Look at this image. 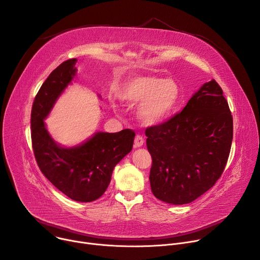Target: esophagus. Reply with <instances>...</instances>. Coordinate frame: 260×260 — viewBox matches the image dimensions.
Here are the masks:
<instances>
[{"mask_svg": "<svg viewBox=\"0 0 260 260\" xmlns=\"http://www.w3.org/2000/svg\"><path fill=\"white\" fill-rule=\"evenodd\" d=\"M144 144V138L141 135H137L134 141V146L135 147H141Z\"/></svg>", "mask_w": 260, "mask_h": 260, "instance_id": "34e87169", "label": "esophagus"}]
</instances>
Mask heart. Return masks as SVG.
Wrapping results in <instances>:
<instances>
[{"label":"heart","mask_w":260,"mask_h":260,"mask_svg":"<svg viewBox=\"0 0 260 260\" xmlns=\"http://www.w3.org/2000/svg\"><path fill=\"white\" fill-rule=\"evenodd\" d=\"M119 98L125 104L142 102L138 116L144 124L153 125L172 113L180 99V87L172 79L136 76L122 86Z\"/></svg>","instance_id":"obj_1"}]
</instances>
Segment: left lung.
I'll list each match as a JSON object with an SVG mask.
<instances>
[{
  "mask_svg": "<svg viewBox=\"0 0 260 260\" xmlns=\"http://www.w3.org/2000/svg\"><path fill=\"white\" fill-rule=\"evenodd\" d=\"M145 135L154 197L173 205L191 203L214 186L230 156L234 122L222 88L214 79L205 83L181 112Z\"/></svg>",
  "mask_w": 260,
  "mask_h": 260,
  "instance_id": "obj_1",
  "label": "left lung"
}]
</instances>
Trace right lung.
<instances>
[{"instance_id":"obj_1","label":"right lung","mask_w":260,"mask_h":260,"mask_svg":"<svg viewBox=\"0 0 260 260\" xmlns=\"http://www.w3.org/2000/svg\"><path fill=\"white\" fill-rule=\"evenodd\" d=\"M76 58L61 62L51 72L37 93L30 114L31 145L43 175L70 199L88 203L108 188L115 166L131 152L135 132L95 133L85 143L63 148L49 136L44 119L55 101L76 74Z\"/></svg>"}]
</instances>
